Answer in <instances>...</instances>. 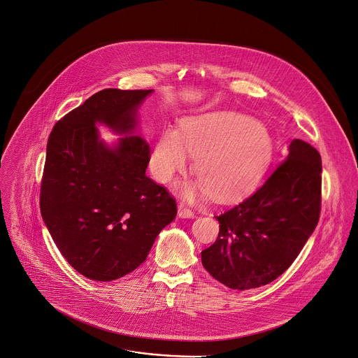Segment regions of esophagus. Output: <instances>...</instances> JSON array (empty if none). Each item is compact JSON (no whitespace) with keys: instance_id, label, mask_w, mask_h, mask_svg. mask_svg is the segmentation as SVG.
Returning a JSON list of instances; mask_svg holds the SVG:
<instances>
[{"instance_id":"obj_1","label":"esophagus","mask_w":358,"mask_h":358,"mask_svg":"<svg viewBox=\"0 0 358 358\" xmlns=\"http://www.w3.org/2000/svg\"><path fill=\"white\" fill-rule=\"evenodd\" d=\"M194 212L191 209H188L185 205L180 203L178 205V217L180 218H192L194 217Z\"/></svg>"}]
</instances>
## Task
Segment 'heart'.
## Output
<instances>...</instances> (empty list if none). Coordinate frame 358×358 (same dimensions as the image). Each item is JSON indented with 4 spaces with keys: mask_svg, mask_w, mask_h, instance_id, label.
I'll return each instance as SVG.
<instances>
[{
    "mask_svg": "<svg viewBox=\"0 0 358 358\" xmlns=\"http://www.w3.org/2000/svg\"><path fill=\"white\" fill-rule=\"evenodd\" d=\"M273 153L267 129L248 116L234 112H209L181 122L180 133L164 130L150 153V170L163 184L187 170L189 157H196L199 180L181 187L185 199L213 196L228 201L249 191Z\"/></svg>",
    "mask_w": 358,
    "mask_h": 358,
    "instance_id": "heart-1",
    "label": "heart"
}]
</instances>
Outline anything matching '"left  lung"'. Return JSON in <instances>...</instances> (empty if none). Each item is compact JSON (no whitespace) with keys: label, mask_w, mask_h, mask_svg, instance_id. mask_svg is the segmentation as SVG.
Listing matches in <instances>:
<instances>
[{"label":"left lung","mask_w":358,"mask_h":358,"mask_svg":"<svg viewBox=\"0 0 358 358\" xmlns=\"http://www.w3.org/2000/svg\"><path fill=\"white\" fill-rule=\"evenodd\" d=\"M321 173L318 150L292 140L285 160L266 182L215 217L218 236L202 250L209 274L236 290L267 285L282 275L318 224Z\"/></svg>","instance_id":"left-lung-1"}]
</instances>
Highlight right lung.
Listing matches in <instances>:
<instances>
[{"mask_svg": "<svg viewBox=\"0 0 358 358\" xmlns=\"http://www.w3.org/2000/svg\"><path fill=\"white\" fill-rule=\"evenodd\" d=\"M152 92L102 90L61 119L48 138L41 215L62 256L92 281L134 271L177 215L176 201L146 177L149 145L136 134L138 109ZM98 124L122 137L105 143Z\"/></svg>", "mask_w": 358, "mask_h": 358, "instance_id": "1", "label": "right lung"}]
</instances>
